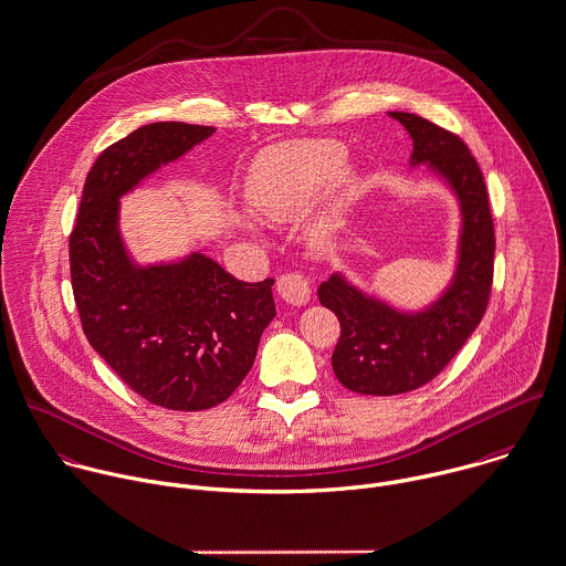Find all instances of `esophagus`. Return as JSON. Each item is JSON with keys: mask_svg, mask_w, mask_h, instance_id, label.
Segmentation results:
<instances>
[{"mask_svg": "<svg viewBox=\"0 0 566 566\" xmlns=\"http://www.w3.org/2000/svg\"><path fill=\"white\" fill-rule=\"evenodd\" d=\"M276 292L285 303L301 307L312 296V283L303 272H290L276 281Z\"/></svg>", "mask_w": 566, "mask_h": 566, "instance_id": "1", "label": "esophagus"}]
</instances>
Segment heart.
Listing matches in <instances>:
<instances>
[{
	"instance_id": "obj_1",
	"label": "heart",
	"mask_w": 566,
	"mask_h": 566,
	"mask_svg": "<svg viewBox=\"0 0 566 566\" xmlns=\"http://www.w3.org/2000/svg\"><path fill=\"white\" fill-rule=\"evenodd\" d=\"M340 158V145L329 140H301L274 147L256 160L248 182V199L263 219L285 221L334 174ZM340 208L343 197L316 223L314 234L318 239H329L340 230Z\"/></svg>"
}]
</instances>
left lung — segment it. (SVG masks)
Segmentation results:
<instances>
[{
    "mask_svg": "<svg viewBox=\"0 0 566 566\" xmlns=\"http://www.w3.org/2000/svg\"><path fill=\"white\" fill-rule=\"evenodd\" d=\"M412 138L410 167L428 165L459 199V256L450 285L428 307L401 312L365 294L343 274L318 287L321 303L340 321L332 356L338 381L363 395H399L439 376L479 327L494 276V221L483 174L468 145L408 112H388Z\"/></svg>",
    "mask_w": 566,
    "mask_h": 566,
    "instance_id": "1",
    "label": "left lung"
}]
</instances>
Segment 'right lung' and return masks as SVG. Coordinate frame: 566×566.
<instances>
[{
  "mask_svg": "<svg viewBox=\"0 0 566 566\" xmlns=\"http://www.w3.org/2000/svg\"><path fill=\"white\" fill-rule=\"evenodd\" d=\"M212 134L151 123L107 147L87 174L70 234L72 290L90 345L140 397L187 412L226 401L252 369L276 314L274 279L243 283L199 252L138 265L120 237L118 199Z\"/></svg>",
  "mask_w": 566,
  "mask_h": 566,
  "instance_id": "add662e5",
  "label": "right lung"
}]
</instances>
